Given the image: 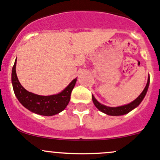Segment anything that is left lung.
<instances>
[{
  "label": "left lung",
  "mask_w": 160,
  "mask_h": 160,
  "mask_svg": "<svg viewBox=\"0 0 160 160\" xmlns=\"http://www.w3.org/2000/svg\"><path fill=\"white\" fill-rule=\"evenodd\" d=\"M149 82H150V78H149V74H148V81H147L146 86H145V89L143 90L142 94H141L140 95L135 99V100L133 101V102H131V103L128 104V105H122V106H118V107L106 106V105H102V104H101L100 102H98L97 99L94 98V96L93 95V94H92V101L98 109L100 110V111L102 112L103 113H105V114L108 115V116H122V115H125L127 114V113L130 112L131 111H132L133 109L137 108V107L140 105V103L142 102L144 98H145L147 91H148V86H149Z\"/></svg>",
  "instance_id": "left-lung-1"
}]
</instances>
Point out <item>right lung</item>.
Instances as JSON below:
<instances>
[{
	"mask_svg": "<svg viewBox=\"0 0 160 160\" xmlns=\"http://www.w3.org/2000/svg\"><path fill=\"white\" fill-rule=\"evenodd\" d=\"M16 59L12 72V83L15 96L20 103L36 114L41 116H54L66 108L70 100V95L77 82V78L60 93L48 96L38 95L26 91L18 81L16 75Z\"/></svg>",
	"mask_w": 160,
	"mask_h": 160,
	"instance_id": "add662e5",
	"label": "right lung"
}]
</instances>
